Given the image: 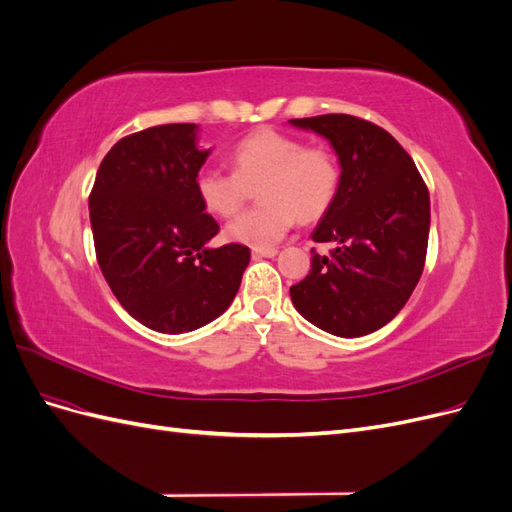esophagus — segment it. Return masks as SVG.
Instances as JSON below:
<instances>
[{
  "label": "esophagus",
  "instance_id": "esophagus-1",
  "mask_svg": "<svg viewBox=\"0 0 512 512\" xmlns=\"http://www.w3.org/2000/svg\"><path fill=\"white\" fill-rule=\"evenodd\" d=\"M275 254H277L275 247H267V250H254V252H252L254 258H273Z\"/></svg>",
  "mask_w": 512,
  "mask_h": 512
}]
</instances>
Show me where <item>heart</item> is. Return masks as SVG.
<instances>
[{
	"label": "heart",
	"mask_w": 512,
	"mask_h": 512,
	"mask_svg": "<svg viewBox=\"0 0 512 512\" xmlns=\"http://www.w3.org/2000/svg\"><path fill=\"white\" fill-rule=\"evenodd\" d=\"M232 173L203 168L196 177V196L211 215L230 218L260 183L258 207L237 215L226 226V239L256 250L282 241L294 220L314 222L331 207L339 188L337 158L324 147H307L303 138L277 130H258L230 153Z\"/></svg>",
	"instance_id": "1"
}]
</instances>
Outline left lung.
Returning a JSON list of instances; mask_svg holds the SVG:
<instances>
[{
  "label": "left lung",
  "mask_w": 512,
  "mask_h": 512,
  "mask_svg": "<svg viewBox=\"0 0 512 512\" xmlns=\"http://www.w3.org/2000/svg\"><path fill=\"white\" fill-rule=\"evenodd\" d=\"M327 138L339 160V188L312 232L335 243L312 250V269L290 288L297 312L337 337L382 329L410 299L425 267L429 192L412 158L380 126L352 115L290 119Z\"/></svg>",
  "instance_id": "8db88e82"
}]
</instances>
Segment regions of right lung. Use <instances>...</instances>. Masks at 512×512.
<instances>
[{
    "mask_svg": "<svg viewBox=\"0 0 512 512\" xmlns=\"http://www.w3.org/2000/svg\"><path fill=\"white\" fill-rule=\"evenodd\" d=\"M196 141V123H166L121 138L89 194L106 284L132 318L168 335L222 316L250 265L245 245H207L220 226L196 196L198 170L211 153Z\"/></svg>",
    "mask_w": 512,
    "mask_h": 512,
    "instance_id": "right-lung-1",
    "label": "right lung"
}]
</instances>
